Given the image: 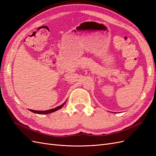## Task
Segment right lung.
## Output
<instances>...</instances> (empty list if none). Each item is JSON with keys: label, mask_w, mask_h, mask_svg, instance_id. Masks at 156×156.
<instances>
[{"label": "right lung", "mask_w": 156, "mask_h": 156, "mask_svg": "<svg viewBox=\"0 0 156 156\" xmlns=\"http://www.w3.org/2000/svg\"><path fill=\"white\" fill-rule=\"evenodd\" d=\"M66 102V101L63 104H62L61 105L56 107L55 108H52V109H50V110H47V111H35V110H31L30 109V111H32V112H34V113H36V114H40V115H46V114H49V113H51V112H53L55 111H56L59 110L60 108H62Z\"/></svg>", "instance_id": "1"}]
</instances>
